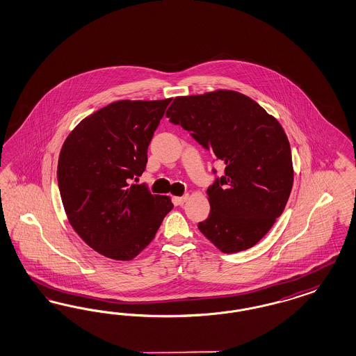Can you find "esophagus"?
Here are the masks:
<instances>
[{"label": "esophagus", "mask_w": 356, "mask_h": 356, "mask_svg": "<svg viewBox=\"0 0 356 356\" xmlns=\"http://www.w3.org/2000/svg\"><path fill=\"white\" fill-rule=\"evenodd\" d=\"M188 197H189V195H184V196L181 197H175V198H173V201H175V204H176V205H183L185 201L188 200Z\"/></svg>", "instance_id": "34e87169"}]
</instances>
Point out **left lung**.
I'll use <instances>...</instances> for the list:
<instances>
[{
    "mask_svg": "<svg viewBox=\"0 0 356 356\" xmlns=\"http://www.w3.org/2000/svg\"><path fill=\"white\" fill-rule=\"evenodd\" d=\"M165 115L225 164L221 177L213 170L210 213L198 230L226 254L257 245L282 216L293 185L291 146L280 123L232 90L176 97Z\"/></svg>",
    "mask_w": 356,
    "mask_h": 356,
    "instance_id": "8db88e82",
    "label": "left lung"
}]
</instances>
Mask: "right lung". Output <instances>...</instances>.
<instances>
[{
	"instance_id": "add662e5",
	"label": "right lung",
	"mask_w": 356,
	"mask_h": 356,
	"mask_svg": "<svg viewBox=\"0 0 356 356\" xmlns=\"http://www.w3.org/2000/svg\"><path fill=\"white\" fill-rule=\"evenodd\" d=\"M171 98L117 101L86 117L63 145L58 184L74 232L101 255L131 260L173 205L145 184L147 149Z\"/></svg>"
}]
</instances>
